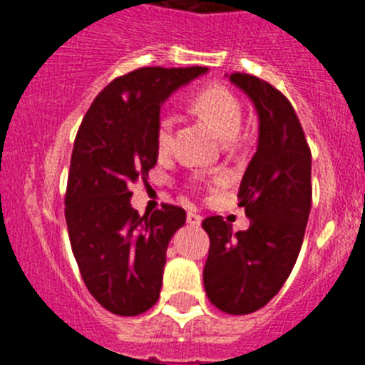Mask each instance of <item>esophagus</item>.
Listing matches in <instances>:
<instances>
[{
    "instance_id": "34e87169",
    "label": "esophagus",
    "mask_w": 365,
    "mask_h": 365,
    "mask_svg": "<svg viewBox=\"0 0 365 365\" xmlns=\"http://www.w3.org/2000/svg\"><path fill=\"white\" fill-rule=\"evenodd\" d=\"M186 221H188V225H192V227H199L202 221V217L199 214H195V212H188V215H186Z\"/></svg>"
}]
</instances>
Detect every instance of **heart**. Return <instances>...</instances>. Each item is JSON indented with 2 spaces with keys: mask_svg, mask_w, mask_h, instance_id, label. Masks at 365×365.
Returning <instances> with one entry per match:
<instances>
[{
  "mask_svg": "<svg viewBox=\"0 0 365 365\" xmlns=\"http://www.w3.org/2000/svg\"><path fill=\"white\" fill-rule=\"evenodd\" d=\"M190 108L205 118L225 140H230L240 133L243 124V104L230 87L222 83H208L201 87L190 98ZM173 131L175 117L172 113H160L155 128V140L159 150L164 151L172 146Z\"/></svg>",
  "mask_w": 365,
  "mask_h": 365,
  "instance_id": "heart-1",
  "label": "heart"
}]
</instances>
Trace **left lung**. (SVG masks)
I'll use <instances>...</instances> for the list:
<instances>
[{"label": "left lung", "instance_id": "obj_1", "mask_svg": "<svg viewBox=\"0 0 365 365\" xmlns=\"http://www.w3.org/2000/svg\"><path fill=\"white\" fill-rule=\"evenodd\" d=\"M230 80L259 115L257 151L237 193L250 227L234 234L221 215L202 221L210 237L202 282L219 311L250 314L278 294L298 259L311 212V148L282 91L248 73Z\"/></svg>", "mask_w": 365, "mask_h": 365}]
</instances>
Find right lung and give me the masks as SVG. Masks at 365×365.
I'll use <instances>...</instances> for the list:
<instances>
[{"instance_id": "1", "label": "right lung", "mask_w": 365, "mask_h": 365, "mask_svg": "<svg viewBox=\"0 0 365 365\" xmlns=\"http://www.w3.org/2000/svg\"><path fill=\"white\" fill-rule=\"evenodd\" d=\"M202 73L140 67L118 76L93 100L74 138L66 190L71 248L87 291L113 314H143L159 299L168 243L186 212L163 205L138 215L130 186L146 182L157 164L160 104Z\"/></svg>"}]
</instances>
